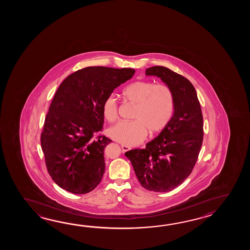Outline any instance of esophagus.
<instances>
[{"mask_svg":"<svg viewBox=\"0 0 250 250\" xmlns=\"http://www.w3.org/2000/svg\"><path fill=\"white\" fill-rule=\"evenodd\" d=\"M122 149H123V152H127L128 150H130L131 147L128 146H126V145H122Z\"/></svg>","mask_w":250,"mask_h":250,"instance_id":"1","label":"esophagus"}]
</instances>
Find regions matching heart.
I'll list each match as a JSON object with an SVG mask.
<instances>
[{"label":"heart","mask_w":250,"mask_h":250,"mask_svg":"<svg viewBox=\"0 0 250 250\" xmlns=\"http://www.w3.org/2000/svg\"><path fill=\"white\" fill-rule=\"evenodd\" d=\"M123 97L136 104L133 121H123L108 129V136L126 146H136L147 137L149 130L157 133L170 123L175 109L173 93L168 85L152 80H137L123 89ZM103 116L108 123L119 117V104L115 96H107L102 105Z\"/></svg>","instance_id":"b5f03b06"}]
</instances>
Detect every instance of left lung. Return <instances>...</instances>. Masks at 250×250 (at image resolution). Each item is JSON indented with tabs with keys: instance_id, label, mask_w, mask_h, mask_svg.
<instances>
[{
	"instance_id": "1",
	"label": "left lung",
	"mask_w": 250,
	"mask_h": 250,
	"mask_svg": "<svg viewBox=\"0 0 250 250\" xmlns=\"http://www.w3.org/2000/svg\"><path fill=\"white\" fill-rule=\"evenodd\" d=\"M170 87L175 109L168 126L146 148L125 153L141 186L150 191L168 192L190 175L202 146L204 123L200 103L191 82L164 66L146 69Z\"/></svg>"
}]
</instances>
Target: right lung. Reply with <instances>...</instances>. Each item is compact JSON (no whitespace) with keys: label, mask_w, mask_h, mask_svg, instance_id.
Here are the masks:
<instances>
[{"label":"right lung","mask_w":250,"mask_h":250,"mask_svg":"<svg viewBox=\"0 0 250 250\" xmlns=\"http://www.w3.org/2000/svg\"><path fill=\"white\" fill-rule=\"evenodd\" d=\"M135 69L86 67L69 75L49 107L41 133L48 173L67 191L86 194L101 182L104 151L112 140L102 135V105L107 96L132 78Z\"/></svg>","instance_id":"1"}]
</instances>
